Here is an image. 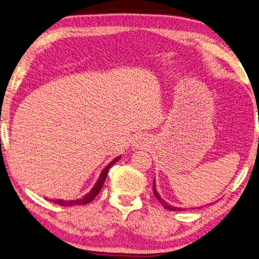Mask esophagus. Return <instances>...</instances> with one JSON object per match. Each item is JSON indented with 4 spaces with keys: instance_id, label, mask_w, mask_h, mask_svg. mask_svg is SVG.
Here are the masks:
<instances>
[{
    "instance_id": "esophagus-1",
    "label": "esophagus",
    "mask_w": 259,
    "mask_h": 259,
    "mask_svg": "<svg viewBox=\"0 0 259 259\" xmlns=\"http://www.w3.org/2000/svg\"><path fill=\"white\" fill-rule=\"evenodd\" d=\"M135 144L139 146V145H141L142 144V142H141V140H136V142H135Z\"/></svg>"
}]
</instances>
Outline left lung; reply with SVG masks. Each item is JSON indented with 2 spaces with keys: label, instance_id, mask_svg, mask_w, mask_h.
Wrapping results in <instances>:
<instances>
[{
  "label": "left lung",
  "instance_id": "8db88e82",
  "mask_svg": "<svg viewBox=\"0 0 259 259\" xmlns=\"http://www.w3.org/2000/svg\"><path fill=\"white\" fill-rule=\"evenodd\" d=\"M153 193H154V195H155V197H156L159 202H160V204L163 205V207L164 208H166V209H168V210H176V211H182V210H185V209H183V208H181V207H174V206H171V205H168L167 203L165 202V200L163 199V198H160V196L159 195L157 194V191H156V188H155V181L153 182Z\"/></svg>",
  "mask_w": 259,
  "mask_h": 259
}]
</instances>
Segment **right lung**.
I'll return each mask as SVG.
<instances>
[{"label":"right lung","mask_w":259,"mask_h":259,"mask_svg":"<svg viewBox=\"0 0 259 259\" xmlns=\"http://www.w3.org/2000/svg\"><path fill=\"white\" fill-rule=\"evenodd\" d=\"M120 158V156L114 158L112 162L108 164L106 167L102 170V173L100 175V178L97 180L96 184L94 185V187L91 189V192L89 194H86L85 196L83 198H79V199H75V200H63V199H55V200H52L54 204H57V205H61V206H76V205H85V204H89L91 203L92 200H93L96 195L100 193V191L102 189V186L103 184H104L105 180H106V176H107V173L108 170H110V168L112 167V166L117 162V160Z\"/></svg>","instance_id":"add662e5"}]
</instances>
